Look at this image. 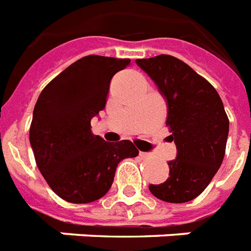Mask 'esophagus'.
I'll return each instance as SVG.
<instances>
[{"label":"esophagus","instance_id":"esophagus-1","mask_svg":"<svg viewBox=\"0 0 251 251\" xmlns=\"http://www.w3.org/2000/svg\"><path fill=\"white\" fill-rule=\"evenodd\" d=\"M139 155H140V158H142V159H148V158H150V153H147V152H140V153H139Z\"/></svg>","mask_w":251,"mask_h":251}]
</instances>
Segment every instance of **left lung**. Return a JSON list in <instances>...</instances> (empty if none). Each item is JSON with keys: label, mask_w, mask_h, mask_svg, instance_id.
<instances>
[{"label": "left lung", "mask_w": 251, "mask_h": 251, "mask_svg": "<svg viewBox=\"0 0 251 251\" xmlns=\"http://www.w3.org/2000/svg\"><path fill=\"white\" fill-rule=\"evenodd\" d=\"M136 64L166 99L168 138L176 146V158L168 162L170 176L150 184V191L164 202L193 201L211 182L225 156L228 119L222 100L206 78L174 56L139 58Z\"/></svg>", "instance_id": "8db88e82"}]
</instances>
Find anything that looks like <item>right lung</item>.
Masks as SVG:
<instances>
[{"instance_id": "add662e5", "label": "right lung", "mask_w": 251, "mask_h": 251, "mask_svg": "<svg viewBox=\"0 0 251 251\" xmlns=\"http://www.w3.org/2000/svg\"><path fill=\"white\" fill-rule=\"evenodd\" d=\"M129 63V58L85 56L38 96L29 140L40 173L67 202L89 203L104 197L118 164L138 156L132 142L111 143L91 131V120L105 108L113 75Z\"/></svg>"}]
</instances>
